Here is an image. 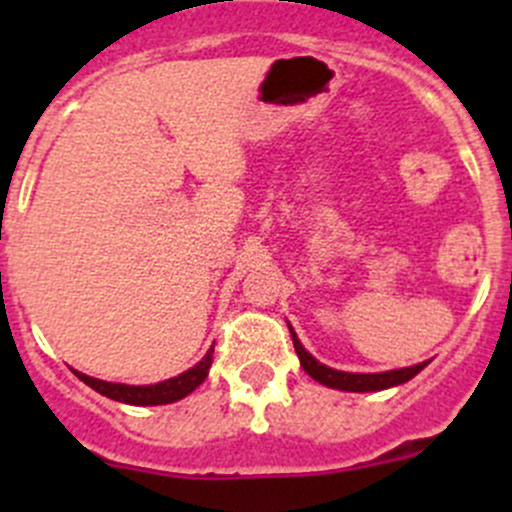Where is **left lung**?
Here are the masks:
<instances>
[{
  "label": "left lung",
  "mask_w": 512,
  "mask_h": 512,
  "mask_svg": "<svg viewBox=\"0 0 512 512\" xmlns=\"http://www.w3.org/2000/svg\"><path fill=\"white\" fill-rule=\"evenodd\" d=\"M289 332H292V342H294V352L299 356V364L302 369L312 376L314 381L319 384L329 386V389H339V391H356V394H364V391H384L391 389V386L406 384L409 379H414L421 369H426L428 361H421V364L414 366H404V369H391V371H379V374H352V371H339L332 369V366L322 364V361L314 359L307 349L302 347L299 337L294 334L292 324H289Z\"/></svg>",
  "instance_id": "8db88e82"
}]
</instances>
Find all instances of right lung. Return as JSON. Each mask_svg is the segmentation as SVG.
I'll return each mask as SVG.
<instances>
[{"label":"right lung","mask_w":512,"mask_h":512,"mask_svg":"<svg viewBox=\"0 0 512 512\" xmlns=\"http://www.w3.org/2000/svg\"><path fill=\"white\" fill-rule=\"evenodd\" d=\"M213 352L215 349L210 347L208 354L198 361L195 366H190L188 371L183 374L173 376V379L158 381V384H148V386H131V384H113V381H103V379H94V376H86L81 371L71 369L86 386L98 391L101 396L113 401H121V404H131V406H163V404H173V401L185 399L188 394H193L200 384L208 376L210 364H213Z\"/></svg>","instance_id":"add662e5"}]
</instances>
